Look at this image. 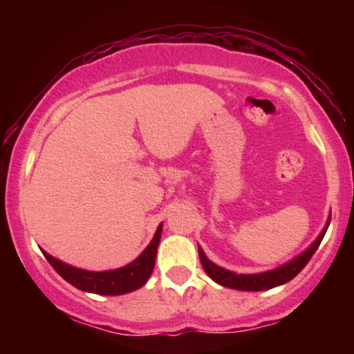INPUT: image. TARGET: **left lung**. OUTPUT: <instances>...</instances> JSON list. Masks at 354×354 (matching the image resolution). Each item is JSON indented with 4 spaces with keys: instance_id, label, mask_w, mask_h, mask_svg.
Masks as SVG:
<instances>
[{
    "instance_id": "8db88e82",
    "label": "left lung",
    "mask_w": 354,
    "mask_h": 354,
    "mask_svg": "<svg viewBox=\"0 0 354 354\" xmlns=\"http://www.w3.org/2000/svg\"><path fill=\"white\" fill-rule=\"evenodd\" d=\"M330 221H331V216H330V219H328L326 226H324L323 231L319 233V236L316 238V241L313 243V245L308 248L306 251H303L301 254L296 256V258L291 259L290 263H284L283 266L276 268V270L265 271V273H258V274H236V273H233V271H228V270H225V268L211 263L209 259L206 258L205 251L198 246V253H200L203 270L206 271V274H208L213 281L221 284V286L231 288V290H241V291L271 290V288L279 286V284H284V283L290 281V279H293L295 276L308 265V261L311 259V256L315 254L316 250H318L321 239H323L328 226H330Z\"/></svg>"
}]
</instances>
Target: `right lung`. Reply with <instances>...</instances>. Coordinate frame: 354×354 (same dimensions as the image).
Masks as SVG:
<instances>
[{"label": "right lung", "mask_w": 354, "mask_h": 354, "mask_svg": "<svg viewBox=\"0 0 354 354\" xmlns=\"http://www.w3.org/2000/svg\"><path fill=\"white\" fill-rule=\"evenodd\" d=\"M161 231H163V225L158 226L151 243L146 246V250L138 256L135 261H131L129 265H126L123 268H118V270H81V268L70 266L66 265V263L59 261V259L53 258V256L50 253H46V251H43V254L44 258L48 259V263L55 268L56 273H58L63 279H66V281L73 284L75 288H78V290L95 295L118 296L131 293V291L138 290V288H141L146 281H148L149 276L153 273L154 261H156V251L161 239Z\"/></svg>", "instance_id": "add662e5"}]
</instances>
